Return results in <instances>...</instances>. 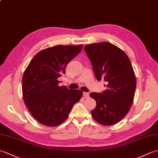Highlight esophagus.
<instances>
[{
    "mask_svg": "<svg viewBox=\"0 0 158 158\" xmlns=\"http://www.w3.org/2000/svg\"><path fill=\"white\" fill-rule=\"evenodd\" d=\"M83 96L85 97V98H89V92H83Z\"/></svg>",
    "mask_w": 158,
    "mask_h": 158,
    "instance_id": "1",
    "label": "esophagus"
}]
</instances>
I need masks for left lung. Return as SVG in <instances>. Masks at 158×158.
<instances>
[{"label": "left lung", "mask_w": 158, "mask_h": 158, "mask_svg": "<svg viewBox=\"0 0 158 158\" xmlns=\"http://www.w3.org/2000/svg\"><path fill=\"white\" fill-rule=\"evenodd\" d=\"M84 50L91 62L96 79H104L106 90L92 92L96 106L92 115L105 126L114 125L125 117L133 102L136 81L128 57L109 42L92 43Z\"/></svg>", "instance_id": "1"}]
</instances>
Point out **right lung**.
Segmentation results:
<instances>
[{
	"instance_id": "1",
	"label": "right lung",
	"mask_w": 158,
	"mask_h": 158,
	"mask_svg": "<svg viewBox=\"0 0 158 158\" xmlns=\"http://www.w3.org/2000/svg\"><path fill=\"white\" fill-rule=\"evenodd\" d=\"M82 48L83 45H56L43 49L32 59L23 73V100L32 115L43 125L61 124L82 97L81 90L59 87L58 81Z\"/></svg>"
}]
</instances>
